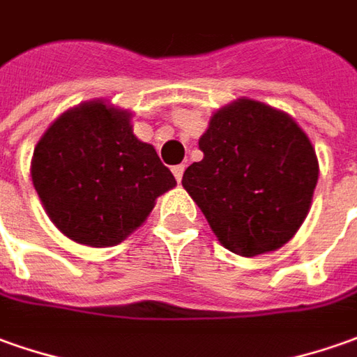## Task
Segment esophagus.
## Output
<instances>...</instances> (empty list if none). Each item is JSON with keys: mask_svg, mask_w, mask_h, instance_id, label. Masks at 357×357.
<instances>
[{"mask_svg": "<svg viewBox=\"0 0 357 357\" xmlns=\"http://www.w3.org/2000/svg\"><path fill=\"white\" fill-rule=\"evenodd\" d=\"M172 172H174L176 179H178V181H181V178H183V172H185V164H178V166H174V168H172Z\"/></svg>", "mask_w": 357, "mask_h": 357, "instance_id": "1", "label": "esophagus"}]
</instances>
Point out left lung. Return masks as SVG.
<instances>
[{"mask_svg":"<svg viewBox=\"0 0 357 357\" xmlns=\"http://www.w3.org/2000/svg\"><path fill=\"white\" fill-rule=\"evenodd\" d=\"M199 148L203 160L181 183L225 248L252 258L293 238L311 207L319 162L289 115L238 99L213 115Z\"/></svg>","mask_w":357,"mask_h":357,"instance_id":"obj_1","label":"left lung"}]
</instances>
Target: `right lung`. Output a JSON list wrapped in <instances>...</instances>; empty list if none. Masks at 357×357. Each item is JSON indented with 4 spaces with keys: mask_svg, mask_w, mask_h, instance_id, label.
I'll use <instances>...</instances> for the list:
<instances>
[{
    "mask_svg": "<svg viewBox=\"0 0 357 357\" xmlns=\"http://www.w3.org/2000/svg\"><path fill=\"white\" fill-rule=\"evenodd\" d=\"M31 176L50 220L87 246H113L176 185L154 146L132 135L127 111L91 101L58 117L33 154Z\"/></svg>",
    "mask_w": 357,
    "mask_h": 357,
    "instance_id": "right-lung-1",
    "label": "right lung"
}]
</instances>
